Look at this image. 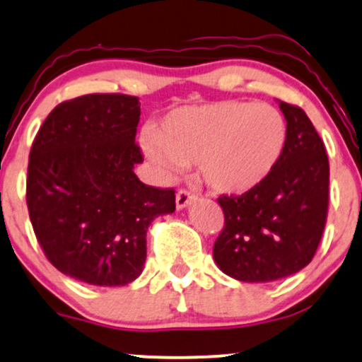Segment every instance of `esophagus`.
<instances>
[{"label":"esophagus","mask_w":362,"mask_h":362,"mask_svg":"<svg viewBox=\"0 0 362 362\" xmlns=\"http://www.w3.org/2000/svg\"><path fill=\"white\" fill-rule=\"evenodd\" d=\"M194 199H195V195L194 194H190L189 190H178L177 192V195H175V205H177V209L178 210H182V209H185V207H189V205L194 202Z\"/></svg>","instance_id":"obj_1"}]
</instances>
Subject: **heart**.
I'll return each instance as SVG.
<instances>
[{"label":"heart","mask_w":362,"mask_h":362,"mask_svg":"<svg viewBox=\"0 0 362 362\" xmlns=\"http://www.w3.org/2000/svg\"><path fill=\"white\" fill-rule=\"evenodd\" d=\"M286 139V120L271 105L218 102L173 110L155 136H145L144 150L163 175L197 162L209 189L244 195L271 175Z\"/></svg>","instance_id":"heart-1"}]
</instances>
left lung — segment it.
<instances>
[{
  "mask_svg": "<svg viewBox=\"0 0 362 362\" xmlns=\"http://www.w3.org/2000/svg\"><path fill=\"white\" fill-rule=\"evenodd\" d=\"M287 122L282 157L257 189L218 197L226 226L214 260L242 282L289 277L313 260L329 204L326 148L304 110L279 102Z\"/></svg>",
  "mask_w": 362,
  "mask_h": 362,
  "instance_id": "obj_1",
  "label": "left lung"
}]
</instances>
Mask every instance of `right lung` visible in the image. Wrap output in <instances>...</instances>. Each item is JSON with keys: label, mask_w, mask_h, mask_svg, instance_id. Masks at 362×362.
<instances>
[{"label": "right lung", "mask_w": 362, "mask_h": 362, "mask_svg": "<svg viewBox=\"0 0 362 362\" xmlns=\"http://www.w3.org/2000/svg\"><path fill=\"white\" fill-rule=\"evenodd\" d=\"M136 97L95 93L59 103L30 152L26 204L49 262L76 281L134 282L147 259V230L175 210V192L145 185L135 144Z\"/></svg>", "instance_id": "right-lung-1"}]
</instances>
